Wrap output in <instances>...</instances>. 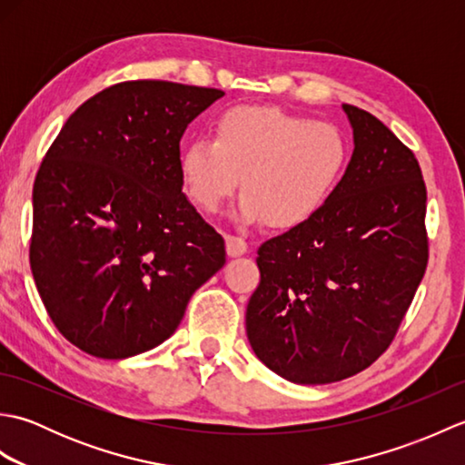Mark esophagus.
<instances>
[{"instance_id":"1","label":"esophagus","mask_w":465,"mask_h":465,"mask_svg":"<svg viewBox=\"0 0 465 465\" xmlns=\"http://www.w3.org/2000/svg\"><path fill=\"white\" fill-rule=\"evenodd\" d=\"M225 250L230 258H240V255L248 252V242H245L243 238H238V235H227Z\"/></svg>"}]
</instances>
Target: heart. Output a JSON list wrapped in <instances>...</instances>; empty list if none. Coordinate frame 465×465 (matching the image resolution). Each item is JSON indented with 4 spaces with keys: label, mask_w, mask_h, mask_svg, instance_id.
<instances>
[{
    "label": "heart",
    "mask_w": 465,
    "mask_h": 465,
    "mask_svg": "<svg viewBox=\"0 0 465 465\" xmlns=\"http://www.w3.org/2000/svg\"><path fill=\"white\" fill-rule=\"evenodd\" d=\"M350 147L338 127L270 105H238L217 117L213 142L185 143L180 175L185 193L215 213L238 190V220L275 230L303 225L341 182Z\"/></svg>",
    "instance_id": "b5f03b06"
}]
</instances>
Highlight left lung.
I'll list each match as a JSON object with an SVG mask.
<instances>
[{"label": "left lung", "mask_w": 465, "mask_h": 465, "mask_svg": "<svg viewBox=\"0 0 465 465\" xmlns=\"http://www.w3.org/2000/svg\"><path fill=\"white\" fill-rule=\"evenodd\" d=\"M353 153L310 222L260 245L245 312L255 355L282 378H350L388 350L428 265L420 163L378 117L343 104Z\"/></svg>", "instance_id": "obj_1"}]
</instances>
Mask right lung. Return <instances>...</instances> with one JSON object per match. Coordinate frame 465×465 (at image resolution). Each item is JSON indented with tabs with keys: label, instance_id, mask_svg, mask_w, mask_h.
Wrapping results in <instances>:
<instances>
[{
	"label": "right lung",
	"instance_id": "add662e5",
	"mask_svg": "<svg viewBox=\"0 0 465 465\" xmlns=\"http://www.w3.org/2000/svg\"><path fill=\"white\" fill-rule=\"evenodd\" d=\"M223 95L137 80L67 117L34 183L29 263L49 318L104 360L153 350L193 292L223 268L225 243L182 192L180 140Z\"/></svg>",
	"mask_w": 465,
	"mask_h": 465
}]
</instances>
